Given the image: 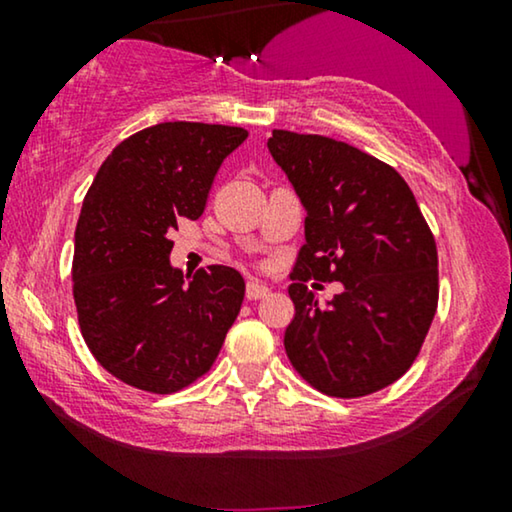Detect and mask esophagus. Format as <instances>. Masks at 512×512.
<instances>
[{
  "label": "esophagus",
  "mask_w": 512,
  "mask_h": 512,
  "mask_svg": "<svg viewBox=\"0 0 512 512\" xmlns=\"http://www.w3.org/2000/svg\"><path fill=\"white\" fill-rule=\"evenodd\" d=\"M270 293L268 286H265L263 282H258V279H251V282L247 284V298L249 300H261Z\"/></svg>",
  "instance_id": "esophagus-1"
}]
</instances>
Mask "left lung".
I'll return each mask as SVG.
<instances>
[{"label": "left lung", "mask_w": 512, "mask_h": 512, "mask_svg": "<svg viewBox=\"0 0 512 512\" xmlns=\"http://www.w3.org/2000/svg\"><path fill=\"white\" fill-rule=\"evenodd\" d=\"M268 151L305 209L289 296V361L328 396H368L412 366L438 307L436 242L410 186L382 160L321 135L272 130ZM307 278L340 281L324 306Z\"/></svg>", "instance_id": "1"}]
</instances>
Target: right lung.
Returning <instances> with one entry per match:
<instances>
[{"instance_id": "1", "label": "right lung", "mask_w": 512, "mask_h": 512, "mask_svg": "<svg viewBox=\"0 0 512 512\" xmlns=\"http://www.w3.org/2000/svg\"><path fill=\"white\" fill-rule=\"evenodd\" d=\"M249 132L158 123L116 146L83 200L74 235V303L83 340L130 387L172 394L205 375L240 314L244 279L209 265L184 279L170 233L200 219L223 158Z\"/></svg>"}]
</instances>
